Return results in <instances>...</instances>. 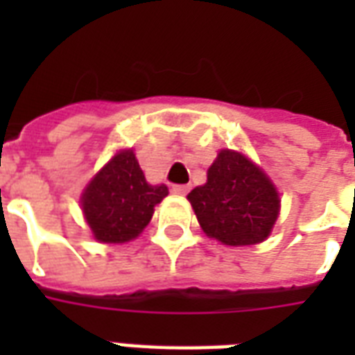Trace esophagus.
Returning a JSON list of instances; mask_svg holds the SVG:
<instances>
[{"mask_svg": "<svg viewBox=\"0 0 355 355\" xmlns=\"http://www.w3.org/2000/svg\"><path fill=\"white\" fill-rule=\"evenodd\" d=\"M171 189L175 195H186L189 191V186H184V184H175Z\"/></svg>", "mask_w": 355, "mask_h": 355, "instance_id": "34e87169", "label": "esophagus"}]
</instances>
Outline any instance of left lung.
Returning <instances> with one entry per match:
<instances>
[{
  "label": "left lung",
  "instance_id": "1",
  "mask_svg": "<svg viewBox=\"0 0 355 355\" xmlns=\"http://www.w3.org/2000/svg\"><path fill=\"white\" fill-rule=\"evenodd\" d=\"M188 200L206 236L243 247L267 239L280 214V197L270 178L236 150H219L208 180Z\"/></svg>",
  "mask_w": 355,
  "mask_h": 355
}]
</instances>
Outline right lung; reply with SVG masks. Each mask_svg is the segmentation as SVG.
<instances>
[{
    "label": "right lung",
    "mask_w": 355,
    "mask_h": 355,
    "mask_svg": "<svg viewBox=\"0 0 355 355\" xmlns=\"http://www.w3.org/2000/svg\"><path fill=\"white\" fill-rule=\"evenodd\" d=\"M166 184L145 180L132 149L119 150L92 178L80 197L83 214L99 243H127L149 225L155 206L167 197Z\"/></svg>",
    "instance_id": "add662e5"
}]
</instances>
